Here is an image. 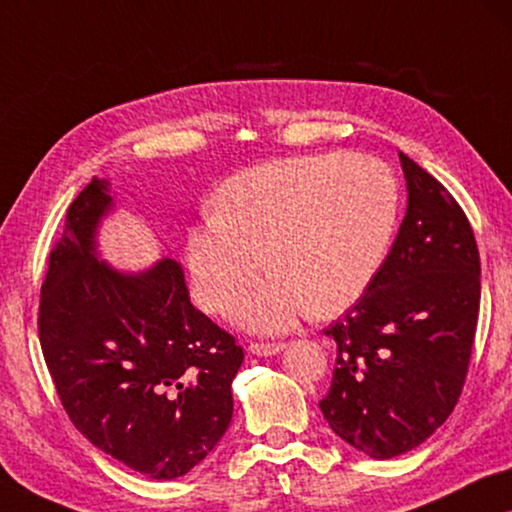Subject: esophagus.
Here are the masks:
<instances>
[{
    "instance_id": "obj_1",
    "label": "esophagus",
    "mask_w": 512,
    "mask_h": 512,
    "mask_svg": "<svg viewBox=\"0 0 512 512\" xmlns=\"http://www.w3.org/2000/svg\"><path fill=\"white\" fill-rule=\"evenodd\" d=\"M283 348H286V343H281V341H251L249 343V352H254V355H261V357L277 355V352H281Z\"/></svg>"
}]
</instances>
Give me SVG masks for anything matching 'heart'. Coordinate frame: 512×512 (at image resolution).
<instances>
[{"mask_svg": "<svg viewBox=\"0 0 512 512\" xmlns=\"http://www.w3.org/2000/svg\"><path fill=\"white\" fill-rule=\"evenodd\" d=\"M398 208V180L373 155H304L240 171L217 190L215 215L187 231L194 300L226 313L267 261L274 277L240 306L245 325L283 329L306 309L334 316L380 272Z\"/></svg>", "mask_w": 512, "mask_h": 512, "instance_id": "1", "label": "heart"}]
</instances>
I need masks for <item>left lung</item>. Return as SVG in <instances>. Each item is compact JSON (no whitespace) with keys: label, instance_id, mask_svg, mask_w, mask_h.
<instances>
[{"label":"left lung","instance_id":"obj_1","mask_svg":"<svg viewBox=\"0 0 512 512\" xmlns=\"http://www.w3.org/2000/svg\"><path fill=\"white\" fill-rule=\"evenodd\" d=\"M407 215L366 293L325 329L336 341L320 400L338 437L375 460L412 451L465 387L481 306V256L453 194L400 153Z\"/></svg>","mask_w":512,"mask_h":512}]
</instances>
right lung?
Here are the masks:
<instances>
[{"instance_id":"right-lung-1","label":"right lung","mask_w":512,"mask_h":512,"mask_svg":"<svg viewBox=\"0 0 512 512\" xmlns=\"http://www.w3.org/2000/svg\"><path fill=\"white\" fill-rule=\"evenodd\" d=\"M109 206L98 178L70 203L41 286L38 338L73 426L130 469L171 481L229 428L245 350L190 302L174 258L144 274L98 263L93 233Z\"/></svg>"}]
</instances>
